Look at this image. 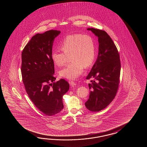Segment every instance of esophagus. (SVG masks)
Returning <instances> with one entry per match:
<instances>
[{
    "mask_svg": "<svg viewBox=\"0 0 147 147\" xmlns=\"http://www.w3.org/2000/svg\"><path fill=\"white\" fill-rule=\"evenodd\" d=\"M69 84H70V85H71V86H75V85H76V83L74 82V81H70L69 82Z\"/></svg>",
    "mask_w": 147,
    "mask_h": 147,
    "instance_id": "obj_1",
    "label": "esophagus"
}]
</instances>
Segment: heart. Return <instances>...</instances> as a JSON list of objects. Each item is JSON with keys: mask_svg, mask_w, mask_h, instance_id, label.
<instances>
[{"mask_svg": "<svg viewBox=\"0 0 147 147\" xmlns=\"http://www.w3.org/2000/svg\"><path fill=\"white\" fill-rule=\"evenodd\" d=\"M58 46L63 53L53 51L51 58L53 63L61 67L69 56L71 61L60 70L62 78L74 80L78 78L84 71V67L90 66L96 57V45L94 39L89 35L80 34H69L60 41Z\"/></svg>", "mask_w": 147, "mask_h": 147, "instance_id": "1", "label": "heart"}]
</instances>
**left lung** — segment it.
Segmentation results:
<instances>
[{"mask_svg": "<svg viewBox=\"0 0 147 147\" xmlns=\"http://www.w3.org/2000/svg\"><path fill=\"white\" fill-rule=\"evenodd\" d=\"M98 37L99 53L97 60L89 73V98L85 106L88 109L98 112L112 102L119 87L121 63L119 52L112 39L103 30L88 28Z\"/></svg>", "mask_w": 147, "mask_h": 147, "instance_id": "1", "label": "left lung"}]
</instances>
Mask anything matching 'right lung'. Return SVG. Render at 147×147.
<instances>
[{"mask_svg":"<svg viewBox=\"0 0 147 147\" xmlns=\"http://www.w3.org/2000/svg\"><path fill=\"white\" fill-rule=\"evenodd\" d=\"M60 31L51 30L31 38L22 53L21 71L25 89L41 112L53 116L63 108V96L69 89L63 79L55 82L51 53L55 38Z\"/></svg>","mask_w":147,"mask_h":147,"instance_id":"add662e5","label":"right lung"}]
</instances>
